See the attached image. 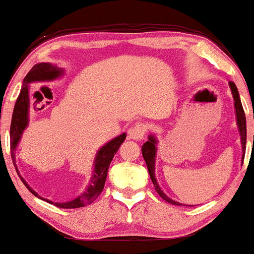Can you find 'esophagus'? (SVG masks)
Instances as JSON below:
<instances>
[{
    "instance_id": "1",
    "label": "esophagus",
    "mask_w": 254,
    "mask_h": 254,
    "mask_svg": "<svg viewBox=\"0 0 254 254\" xmlns=\"http://www.w3.org/2000/svg\"><path fill=\"white\" fill-rule=\"evenodd\" d=\"M127 135H129V138H131V140H143L144 136H146V127L138 123V124H136L135 127H131V129L127 131Z\"/></svg>"
}]
</instances>
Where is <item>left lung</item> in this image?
<instances>
[{
	"label": "left lung",
	"instance_id": "obj_1",
	"mask_svg": "<svg viewBox=\"0 0 254 254\" xmlns=\"http://www.w3.org/2000/svg\"><path fill=\"white\" fill-rule=\"evenodd\" d=\"M229 86L231 89V94H233L234 97V106H235V114H236V122H238V127L239 131H240V136H241V146H242V163H244V158H245V152H246V140H247V131H246V117H245V112L244 108H242V104L240 100V95H239L238 88H236L235 83L229 82ZM157 138H155L154 135H149L148 136V141L146 143H143L142 146V155H143L144 161L147 164V169H148L150 180H152L153 185L155 187V190L157 193L163 197L165 201L170 202L172 205H182L180 202L175 201V200L170 199L168 195H165L163 190L159 187L157 178H155V155H157Z\"/></svg>",
	"mask_w": 254,
	"mask_h": 254
}]
</instances>
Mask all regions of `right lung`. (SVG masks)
Instances as JSON below:
<instances>
[{"label":"right lung","instance_id":"1","mask_svg":"<svg viewBox=\"0 0 254 254\" xmlns=\"http://www.w3.org/2000/svg\"><path fill=\"white\" fill-rule=\"evenodd\" d=\"M64 74V69L58 67V66L52 65L49 63H41L36 64L33 67L30 69L29 73L24 78L23 88H21L20 94H19L18 99H16L15 106H14L12 123H10V155H12V160L14 166H15L16 172H18L19 177L23 181V183L29 189L35 196L40 197L42 200H46L47 202L54 204L57 207L60 208H78L86 206L94 201L100 194H101L102 189L105 187L106 178H107L108 168L112 161L114 154L117 150L119 149L121 144L124 142L127 133H122L118 137H114L105 146H102L96 153L95 161H94V171L93 176H91L90 182H89L88 188L85 189L84 193L78 195L76 199L71 200V201L66 202H53L48 199H44L36 193L35 190L26 183V181L19 174L18 168L15 165V150L18 147L19 141H20L21 135H23L24 130L26 129L27 124H29V110H30V99H29V85L35 82H50L57 78L61 77Z\"/></svg>","mask_w":254,"mask_h":254}]
</instances>
